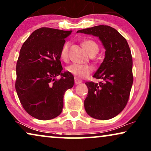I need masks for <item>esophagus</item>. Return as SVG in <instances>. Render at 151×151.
I'll return each instance as SVG.
<instances>
[{
    "mask_svg": "<svg viewBox=\"0 0 151 151\" xmlns=\"http://www.w3.org/2000/svg\"><path fill=\"white\" fill-rule=\"evenodd\" d=\"M74 83H75V84H79V83H82V81L81 80H80L79 79H77V78H75L74 79Z\"/></svg>",
    "mask_w": 151,
    "mask_h": 151,
    "instance_id": "1",
    "label": "esophagus"
}]
</instances>
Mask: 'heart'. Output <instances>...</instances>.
<instances>
[{
	"label": "heart",
	"instance_id": "heart-1",
	"mask_svg": "<svg viewBox=\"0 0 151 151\" xmlns=\"http://www.w3.org/2000/svg\"><path fill=\"white\" fill-rule=\"evenodd\" d=\"M83 47L88 52L90 56H94L98 53L99 50V47L98 44L95 41L92 40H85L82 43ZM69 47L70 43L66 42L64 43L63 47L61 48L60 57L63 61H67L69 55ZM66 71L70 74H72L74 77L77 78H86L92 71V68L88 65H82V64L72 63L71 65L66 67Z\"/></svg>",
	"mask_w": 151,
	"mask_h": 151
}]
</instances>
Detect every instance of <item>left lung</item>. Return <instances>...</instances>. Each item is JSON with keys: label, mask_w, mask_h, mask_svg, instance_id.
<instances>
[{"label": "left lung", "mask_w": 151, "mask_h": 151, "mask_svg": "<svg viewBox=\"0 0 151 151\" xmlns=\"http://www.w3.org/2000/svg\"><path fill=\"white\" fill-rule=\"evenodd\" d=\"M98 37L106 49L105 58L93 77L99 83L86 82L88 89L84 107L96 119L107 120L126 107L133 83L132 58L125 38L113 27L97 25L77 32Z\"/></svg>", "instance_id": "obj_1"}]
</instances>
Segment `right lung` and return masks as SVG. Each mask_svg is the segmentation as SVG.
<instances>
[{
	"label": "right lung",
	"instance_id": "add662e5",
	"mask_svg": "<svg viewBox=\"0 0 151 151\" xmlns=\"http://www.w3.org/2000/svg\"><path fill=\"white\" fill-rule=\"evenodd\" d=\"M72 31L39 28L24 42L17 63L15 88L21 105L32 116L49 120L61 113L65 91L74 77L62 72L60 53ZM61 76L59 80L56 77Z\"/></svg>",
	"mask_w": 151,
	"mask_h": 151
}]
</instances>
